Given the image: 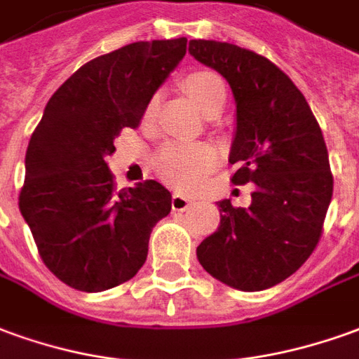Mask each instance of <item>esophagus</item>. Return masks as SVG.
Masks as SVG:
<instances>
[{
  "label": "esophagus",
  "instance_id": "obj_1",
  "mask_svg": "<svg viewBox=\"0 0 359 359\" xmlns=\"http://www.w3.org/2000/svg\"><path fill=\"white\" fill-rule=\"evenodd\" d=\"M190 204H192V200H190V198L182 196V194H172L171 208L175 210V212H182V210H187Z\"/></svg>",
  "mask_w": 359,
  "mask_h": 359
}]
</instances>
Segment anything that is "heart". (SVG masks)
<instances>
[{"label":"heart","mask_w":359,"mask_h":359,"mask_svg":"<svg viewBox=\"0 0 359 359\" xmlns=\"http://www.w3.org/2000/svg\"><path fill=\"white\" fill-rule=\"evenodd\" d=\"M184 89L190 99L196 102L202 112L225 97V85L222 77L212 72H194L184 79ZM155 99L149 102L154 109ZM215 161V154L208 145H184L169 144L163 147L155 157V169L169 184L177 188L196 187L204 175Z\"/></svg>","instance_id":"obj_1"}]
</instances>
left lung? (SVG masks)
I'll return each mask as SVG.
<instances>
[{
	"label": "left lung",
	"mask_w": 359,
	"mask_h": 359,
	"mask_svg": "<svg viewBox=\"0 0 359 359\" xmlns=\"http://www.w3.org/2000/svg\"><path fill=\"white\" fill-rule=\"evenodd\" d=\"M190 56L222 74L237 104L229 163L235 184L255 182L249 208L222 200L219 227L196 257L208 274L241 292L284 282L311 257L332 198L319 122L303 93L268 57L217 40H190Z\"/></svg>",
	"instance_id": "obj_1"
}]
</instances>
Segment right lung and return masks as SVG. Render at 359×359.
<instances>
[{"label": "right lung", "instance_id": "obj_1", "mask_svg": "<svg viewBox=\"0 0 359 359\" xmlns=\"http://www.w3.org/2000/svg\"><path fill=\"white\" fill-rule=\"evenodd\" d=\"M187 54V39L132 42L87 62L62 85L32 132L19 210L42 262L79 292L137 274L155 223L171 212L157 180L116 192L107 155L137 128L155 91Z\"/></svg>", "mask_w": 359, "mask_h": 359}]
</instances>
